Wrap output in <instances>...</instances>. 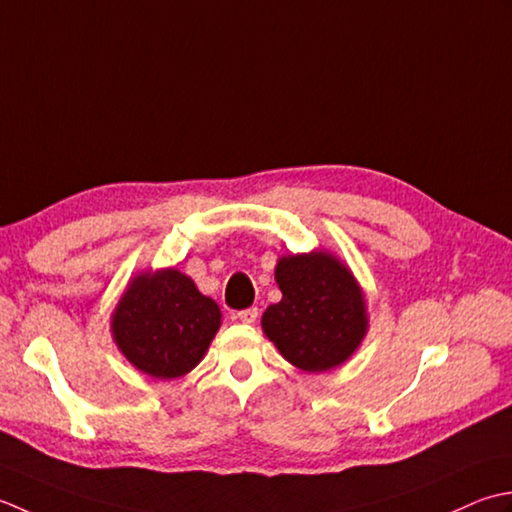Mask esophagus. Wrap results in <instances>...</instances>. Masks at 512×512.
<instances>
[{
    "label": "esophagus",
    "instance_id": "obj_1",
    "mask_svg": "<svg viewBox=\"0 0 512 512\" xmlns=\"http://www.w3.org/2000/svg\"><path fill=\"white\" fill-rule=\"evenodd\" d=\"M258 318V307H247V309H241V311H236V320H241V322H254Z\"/></svg>",
    "mask_w": 512,
    "mask_h": 512
}]
</instances>
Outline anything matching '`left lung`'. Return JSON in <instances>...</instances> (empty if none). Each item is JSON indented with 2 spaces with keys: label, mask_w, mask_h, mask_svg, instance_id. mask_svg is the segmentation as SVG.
I'll list each match as a JSON object with an SVG mask.
<instances>
[{
  "label": "left lung",
  "mask_w": 512,
  "mask_h": 512,
  "mask_svg": "<svg viewBox=\"0 0 512 512\" xmlns=\"http://www.w3.org/2000/svg\"><path fill=\"white\" fill-rule=\"evenodd\" d=\"M283 300L269 305L263 329L294 367L318 373L338 367L367 333L356 280L325 252L283 256L276 265Z\"/></svg>",
  "instance_id": "obj_1"
}]
</instances>
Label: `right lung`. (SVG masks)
I'll return each instance as SVG.
<instances>
[{
  "label": "right lung",
  "instance_id": "add662e5",
  "mask_svg": "<svg viewBox=\"0 0 512 512\" xmlns=\"http://www.w3.org/2000/svg\"><path fill=\"white\" fill-rule=\"evenodd\" d=\"M221 327V309L176 269L139 276L112 316L123 356L152 378L192 371Z\"/></svg>",
  "mask_w": 512,
  "mask_h": 512
}]
</instances>
